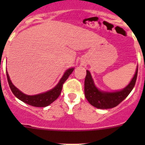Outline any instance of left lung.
<instances>
[{
	"label": "left lung",
	"mask_w": 145,
	"mask_h": 145,
	"mask_svg": "<svg viewBox=\"0 0 145 145\" xmlns=\"http://www.w3.org/2000/svg\"><path fill=\"white\" fill-rule=\"evenodd\" d=\"M138 66L133 78L124 88L116 91H105L96 86L91 72L86 70L84 82V92L88 102L93 107L99 109H110L116 107L123 101L132 91L137 78Z\"/></svg>",
	"instance_id": "obj_1"
}]
</instances>
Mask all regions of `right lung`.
Segmentation results:
<instances>
[{
  "mask_svg": "<svg viewBox=\"0 0 145 145\" xmlns=\"http://www.w3.org/2000/svg\"><path fill=\"white\" fill-rule=\"evenodd\" d=\"M74 69H75L74 67L67 69L65 72L63 76L61 77V78L60 79L57 86L54 87L52 89L46 92H44V93H38L36 95H27V94H25L23 92H22L12 84L7 70H6V75H7L8 82L10 88H11V91L14 94L16 98L22 101L23 102L29 105L38 107H44L51 105L52 102H54L58 98L59 96L61 93L63 84L66 81L67 79L68 78V77L70 76V74L73 72Z\"/></svg>",
  "mask_w": 145,
  "mask_h": 145,
  "instance_id": "right-lung-1",
  "label": "right lung"
}]
</instances>
